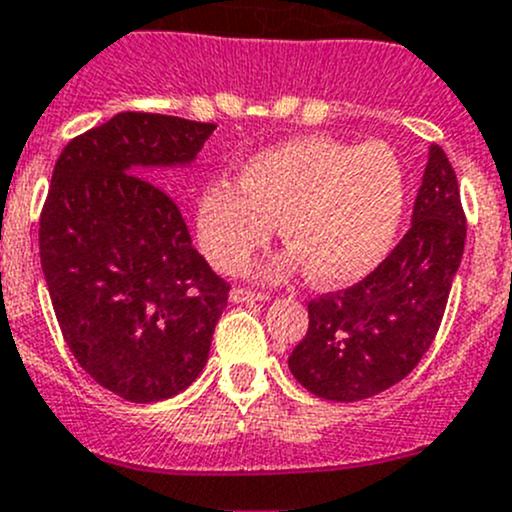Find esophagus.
<instances>
[{
  "label": "esophagus",
  "instance_id": "1",
  "mask_svg": "<svg viewBox=\"0 0 512 512\" xmlns=\"http://www.w3.org/2000/svg\"><path fill=\"white\" fill-rule=\"evenodd\" d=\"M267 294L262 292H250V289H232L230 292V302L232 304H255V302H265Z\"/></svg>",
  "mask_w": 512,
  "mask_h": 512
}]
</instances>
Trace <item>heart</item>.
<instances>
[{"mask_svg": "<svg viewBox=\"0 0 512 512\" xmlns=\"http://www.w3.org/2000/svg\"><path fill=\"white\" fill-rule=\"evenodd\" d=\"M404 210L406 168L394 148L302 136L247 158L240 185H205L195 227L205 257L220 270L240 272L280 220L294 250L267 272L307 267L314 285L347 287L386 260Z\"/></svg>", "mask_w": 512, "mask_h": 512, "instance_id": "obj_1", "label": "heart"}]
</instances>
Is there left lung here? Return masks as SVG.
Wrapping results in <instances>:
<instances>
[{
  "mask_svg": "<svg viewBox=\"0 0 512 512\" xmlns=\"http://www.w3.org/2000/svg\"><path fill=\"white\" fill-rule=\"evenodd\" d=\"M463 245L456 173L441 148L428 146L409 232L359 285L307 304V337L287 361L294 379L342 404L406 379L441 327Z\"/></svg>",
  "mask_w": 512,
  "mask_h": 512,
  "instance_id": "1",
  "label": "left lung"
}]
</instances>
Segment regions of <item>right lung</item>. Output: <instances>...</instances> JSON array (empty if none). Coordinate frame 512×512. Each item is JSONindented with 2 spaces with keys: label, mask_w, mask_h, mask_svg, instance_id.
<instances>
[{
  "label": "right lung",
  "mask_w": 512,
  "mask_h": 512,
  "mask_svg": "<svg viewBox=\"0 0 512 512\" xmlns=\"http://www.w3.org/2000/svg\"><path fill=\"white\" fill-rule=\"evenodd\" d=\"M213 123L116 113L64 148L39 223L61 334L81 369L133 404L188 389L208 364L230 287L150 180L193 165Z\"/></svg>",
  "instance_id": "add662e5"
}]
</instances>
